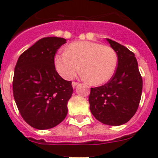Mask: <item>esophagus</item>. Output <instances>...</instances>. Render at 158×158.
I'll return each instance as SVG.
<instances>
[{"label": "esophagus", "mask_w": 158, "mask_h": 158, "mask_svg": "<svg viewBox=\"0 0 158 158\" xmlns=\"http://www.w3.org/2000/svg\"><path fill=\"white\" fill-rule=\"evenodd\" d=\"M78 84H79V83H78V82L73 81V82H72V86H73V88H75V87H76V86Z\"/></svg>", "instance_id": "obj_1"}]
</instances>
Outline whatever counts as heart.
<instances>
[{
	"mask_svg": "<svg viewBox=\"0 0 158 158\" xmlns=\"http://www.w3.org/2000/svg\"><path fill=\"white\" fill-rule=\"evenodd\" d=\"M117 64L115 50L95 42H74L67 47L65 52L54 57L56 70L64 79L74 78L81 66L83 77L93 85L108 81L115 73Z\"/></svg>",
	"mask_w": 158,
	"mask_h": 158,
	"instance_id": "b5f03b06",
	"label": "heart"
}]
</instances>
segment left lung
Segmentation results:
<instances>
[{"label":"left lung","instance_id":"left-lung-1","mask_svg":"<svg viewBox=\"0 0 158 158\" xmlns=\"http://www.w3.org/2000/svg\"><path fill=\"white\" fill-rule=\"evenodd\" d=\"M117 53L118 65L112 77L104 85L91 88L89 102L93 116L102 123L119 126L138 110L142 91V78L135 54L117 42L107 39Z\"/></svg>","mask_w":158,"mask_h":158}]
</instances>
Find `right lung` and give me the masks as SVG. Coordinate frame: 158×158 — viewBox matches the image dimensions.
I'll use <instances>...</instances> for the list:
<instances>
[{"mask_svg": "<svg viewBox=\"0 0 158 158\" xmlns=\"http://www.w3.org/2000/svg\"><path fill=\"white\" fill-rule=\"evenodd\" d=\"M65 41L43 38L20 54L15 66L14 99L22 118L35 129L57 126L68 112L72 82L62 78L54 66V56Z\"/></svg>", "mask_w": 158, "mask_h": 158, "instance_id": "1", "label": "right lung"}]
</instances>
